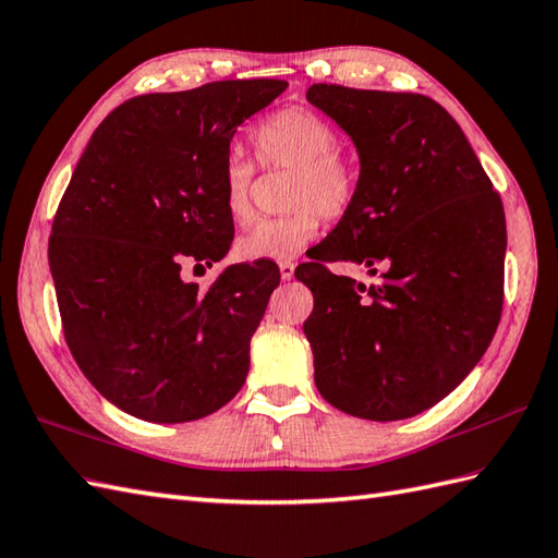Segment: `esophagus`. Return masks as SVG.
<instances>
[{"label": "esophagus", "mask_w": 558, "mask_h": 558, "mask_svg": "<svg viewBox=\"0 0 558 558\" xmlns=\"http://www.w3.org/2000/svg\"><path fill=\"white\" fill-rule=\"evenodd\" d=\"M294 268H296V266H294L292 262H282V264H280V278H282V280H292V278H294Z\"/></svg>", "instance_id": "1"}]
</instances>
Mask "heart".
I'll return each mask as SVG.
<instances>
[{"mask_svg":"<svg viewBox=\"0 0 558 558\" xmlns=\"http://www.w3.org/2000/svg\"><path fill=\"white\" fill-rule=\"evenodd\" d=\"M252 142L264 166L292 168L288 206L292 211L264 218L235 242L244 262H290L318 238L323 216H342L354 199L356 178L338 147V133L320 113L306 107H284L256 128ZM254 166L228 157L220 180L223 209L235 223L252 218Z\"/></svg>","mask_w":558,"mask_h":558,"instance_id":"obj_1","label":"heart"}]
</instances>
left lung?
Returning <instances> with one entry per match:
<instances>
[{
	"instance_id": "obj_1",
	"label": "left lung",
	"mask_w": 558,
	"mask_h": 558,
	"mask_svg": "<svg viewBox=\"0 0 558 558\" xmlns=\"http://www.w3.org/2000/svg\"><path fill=\"white\" fill-rule=\"evenodd\" d=\"M306 99L352 137L354 199L316 262L294 270L314 294L304 335L320 397L349 416L401 421L454 392L501 316L507 220L459 123L409 93L311 85ZM323 260H352L366 289Z\"/></svg>"
}]
</instances>
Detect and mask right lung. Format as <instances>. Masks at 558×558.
<instances>
[{"mask_svg":"<svg viewBox=\"0 0 558 558\" xmlns=\"http://www.w3.org/2000/svg\"><path fill=\"white\" fill-rule=\"evenodd\" d=\"M284 81H220L142 95L89 137L51 226L49 270L75 364L113 407L149 423L209 416L240 392L280 270L232 264L202 290L235 226L220 180L238 128Z\"/></svg>","mask_w":558,"mask_h":558,"instance_id":"right-lung-1","label":"right lung"}]
</instances>
